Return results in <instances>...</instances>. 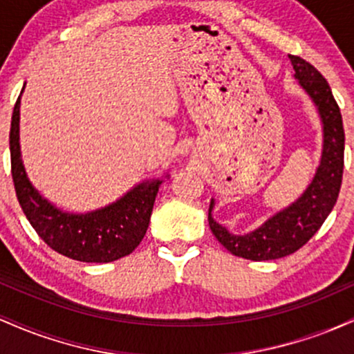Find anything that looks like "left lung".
Returning a JSON list of instances; mask_svg holds the SVG:
<instances>
[{
  "mask_svg": "<svg viewBox=\"0 0 354 354\" xmlns=\"http://www.w3.org/2000/svg\"><path fill=\"white\" fill-rule=\"evenodd\" d=\"M295 80L318 109L323 128V149L315 176L301 196L268 218L261 226L246 234H233L213 218L211 198L208 221L213 234L230 253L251 261H265L288 256L306 245L321 228L338 200L344 166V129L339 106L333 98L328 81L313 64L291 56Z\"/></svg>",
  "mask_w": 354,
  "mask_h": 354,
  "instance_id": "8db88e82",
  "label": "left lung"
}]
</instances>
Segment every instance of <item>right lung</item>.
Returning a JSON list of instances; mask_svg holds the SVG:
<instances>
[{
  "instance_id": "right-lung-1",
  "label": "right lung",
  "mask_w": 354,
  "mask_h": 354,
  "mask_svg": "<svg viewBox=\"0 0 354 354\" xmlns=\"http://www.w3.org/2000/svg\"><path fill=\"white\" fill-rule=\"evenodd\" d=\"M23 93V91H21ZM19 104L11 116V174L23 213L51 250L83 263H109L133 253L148 230L158 189L165 178H153L126 191L116 201L86 213L55 206L28 178L19 146Z\"/></svg>"
}]
</instances>
